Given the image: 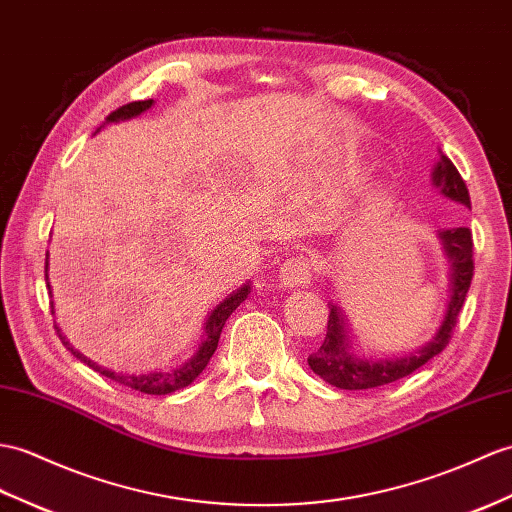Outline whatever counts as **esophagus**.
<instances>
[{
  "mask_svg": "<svg viewBox=\"0 0 512 512\" xmlns=\"http://www.w3.org/2000/svg\"><path fill=\"white\" fill-rule=\"evenodd\" d=\"M312 277H314V270H312V264L307 257H292L285 261L279 270L281 288H288V290L307 285L312 281Z\"/></svg>",
  "mask_w": 512,
  "mask_h": 512,
  "instance_id": "1",
  "label": "esophagus"
}]
</instances>
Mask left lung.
Returning <instances> with one entry per match:
<instances>
[{"label": "left lung", "instance_id": "left-lung-1", "mask_svg": "<svg viewBox=\"0 0 512 512\" xmlns=\"http://www.w3.org/2000/svg\"><path fill=\"white\" fill-rule=\"evenodd\" d=\"M432 185L445 198L471 209L469 189L465 181H462V176L458 174L456 165L451 163L443 152L432 170ZM438 240H441L445 257L449 261V303L443 316V323L436 329V334L427 340L423 347L403 355H392V358L355 355L351 347L353 334L349 329V320L336 303H329L325 342L320 344V349L316 353L307 358V364H310L316 375L323 377L327 384L342 390H368L392 384L401 377H408L447 347L451 336H454V327L462 310V303H465V296L471 288L473 240L471 229L467 227L438 231Z\"/></svg>", "mask_w": 512, "mask_h": 512}]
</instances>
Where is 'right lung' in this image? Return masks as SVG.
Wrapping results in <instances>:
<instances>
[{"label":"right lung","instance_id":"obj_1","mask_svg":"<svg viewBox=\"0 0 512 512\" xmlns=\"http://www.w3.org/2000/svg\"><path fill=\"white\" fill-rule=\"evenodd\" d=\"M152 104H154V100H139V102H130V104L120 106V109L113 111L109 117H106V122L98 130H95V133H100V130L106 124H117V122H126V120H133V117H139L141 113H146L148 109H152ZM47 268H50V253H47V259H45V281H47V290H52L50 288V277H47ZM248 294H251V281L244 283L242 288L233 290L227 296V299L220 301L216 307H213L211 314L207 316L205 331H202L198 349L192 355H189V358L183 364H178L174 368H154V371H148V373L113 371V368H104L100 364H95L93 360L87 358V355H82L78 349L71 347L69 340L63 336V331L58 329V325H56V331H58V338L63 340L65 349L74 353V358H78L80 362H85L87 366H91L93 371H98L100 375L109 377V379H113V382L122 384V386H128V388L139 390V392H146V395H170V392H176V390H181V388L192 384L194 379L202 371H205L209 360H211V355L216 353V349H218V340H220L224 323H227V318L237 310V307H240V303L248 299ZM52 314H54V305H52Z\"/></svg>","mask_w":512,"mask_h":512}]
</instances>
